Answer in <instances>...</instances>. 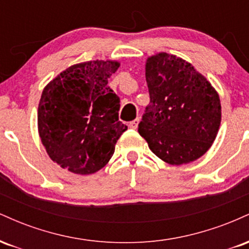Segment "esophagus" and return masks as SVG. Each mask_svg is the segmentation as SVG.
Segmentation results:
<instances>
[{"label":"esophagus","instance_id":"34e87169","mask_svg":"<svg viewBox=\"0 0 249 249\" xmlns=\"http://www.w3.org/2000/svg\"><path fill=\"white\" fill-rule=\"evenodd\" d=\"M138 124H139V118H136V119H134V121L128 123V127L137 128V126H138Z\"/></svg>","mask_w":249,"mask_h":249}]
</instances>
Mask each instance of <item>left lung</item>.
<instances>
[{"instance_id":"1","label":"left lung","mask_w":249,"mask_h":249,"mask_svg":"<svg viewBox=\"0 0 249 249\" xmlns=\"http://www.w3.org/2000/svg\"><path fill=\"white\" fill-rule=\"evenodd\" d=\"M145 76L150 104L138 125L139 134L165 162L181 165L196 160L218 134V92L192 64L166 53L148 57Z\"/></svg>"}]
</instances>
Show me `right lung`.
I'll return each instance as SVG.
<instances>
[{"instance_id":"right-lung-1","label":"right lung","mask_w":249,"mask_h":249,"mask_svg":"<svg viewBox=\"0 0 249 249\" xmlns=\"http://www.w3.org/2000/svg\"><path fill=\"white\" fill-rule=\"evenodd\" d=\"M119 68L115 61L75 64L43 90L38 133L51 160L76 174L107 164L126 125L118 119L119 97L107 87Z\"/></svg>"}]
</instances>
